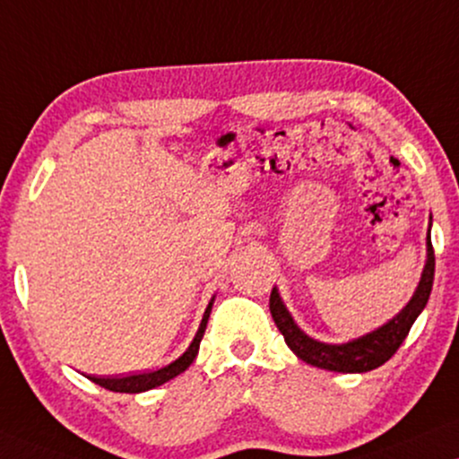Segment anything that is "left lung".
<instances>
[{
  "instance_id": "obj_1",
  "label": "left lung",
  "mask_w": 459,
  "mask_h": 459,
  "mask_svg": "<svg viewBox=\"0 0 459 459\" xmlns=\"http://www.w3.org/2000/svg\"><path fill=\"white\" fill-rule=\"evenodd\" d=\"M432 282L434 248L428 231V262L426 268H423L420 287H417L415 296L411 298V302L406 304L389 324L378 327L375 332L366 333V336L358 338V341H351L344 344H325L308 338L307 333L293 324L290 310H287L285 304L281 302V296L276 290L270 293V313H273L274 324L282 333V338H285L287 347H290L302 361L333 372H368L385 364L395 351L400 349V344H403L404 338L409 336L415 319L428 304L429 291H432Z\"/></svg>"
}]
</instances>
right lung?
I'll return each instance as SVG.
<instances>
[{"label": "right lung", "instance_id": "right-lung-1", "mask_svg": "<svg viewBox=\"0 0 459 459\" xmlns=\"http://www.w3.org/2000/svg\"><path fill=\"white\" fill-rule=\"evenodd\" d=\"M212 310V302L208 304L206 313H204V319L200 324V330H197L194 342L191 347L185 351L183 355L177 361H172L169 366H163L160 370H152V372H143V375H129V377H89L93 383H98L100 387L110 389V392H121V394H140L146 392V389H152L157 385H163V383L169 381V378L178 377L180 372H185L186 368L194 364L197 351H200V342L204 332H206V324H208V316H211Z\"/></svg>", "mask_w": 459, "mask_h": 459}]
</instances>
